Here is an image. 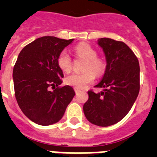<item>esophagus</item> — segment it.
Returning <instances> with one entry per match:
<instances>
[{
  "label": "esophagus",
  "instance_id": "obj_1",
  "mask_svg": "<svg viewBox=\"0 0 157 157\" xmlns=\"http://www.w3.org/2000/svg\"><path fill=\"white\" fill-rule=\"evenodd\" d=\"M75 92L76 94H78V93L80 92V90H78V89L75 88Z\"/></svg>",
  "mask_w": 157,
  "mask_h": 157
}]
</instances>
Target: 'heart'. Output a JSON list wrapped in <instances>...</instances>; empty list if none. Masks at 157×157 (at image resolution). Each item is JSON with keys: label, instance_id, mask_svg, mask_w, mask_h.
<instances>
[{"label": "heart", "instance_id": "obj_1", "mask_svg": "<svg viewBox=\"0 0 157 157\" xmlns=\"http://www.w3.org/2000/svg\"><path fill=\"white\" fill-rule=\"evenodd\" d=\"M75 52L78 57L86 60L83 73H72L65 78L66 84L77 89H82L92 82L97 76H101L105 73L106 64L101 58L98 57L97 51L86 43H80L75 48ZM57 64L63 72L71 70L72 61L70 55L66 50H63L57 57Z\"/></svg>", "mask_w": 157, "mask_h": 157}]
</instances>
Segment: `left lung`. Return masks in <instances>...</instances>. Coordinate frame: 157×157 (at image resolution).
<instances>
[{
  "instance_id": "8db88e82",
  "label": "left lung",
  "mask_w": 157,
  "mask_h": 157,
  "mask_svg": "<svg viewBox=\"0 0 157 157\" xmlns=\"http://www.w3.org/2000/svg\"><path fill=\"white\" fill-rule=\"evenodd\" d=\"M106 57L103 78L95 87L101 93L88 91L83 105L87 120L94 125L109 127L127 116L140 90V67L135 54L123 41L103 37L98 39Z\"/></svg>"
}]
</instances>
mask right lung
Instances as JSON below:
<instances>
[{
  "label": "right lung",
  "instance_id": "add662e5",
  "mask_svg": "<svg viewBox=\"0 0 157 157\" xmlns=\"http://www.w3.org/2000/svg\"><path fill=\"white\" fill-rule=\"evenodd\" d=\"M73 41L45 36L26 45L18 56L12 73L15 96L23 114L37 124L57 123L75 95L70 86H59L63 75L57 64L59 54Z\"/></svg>",
  "mask_w": 157,
  "mask_h": 157
}]
</instances>
